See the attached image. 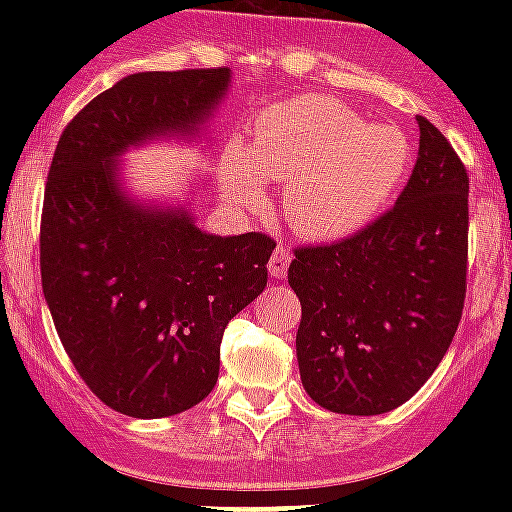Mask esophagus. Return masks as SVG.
<instances>
[{"label":"esophagus","mask_w":512,"mask_h":512,"mask_svg":"<svg viewBox=\"0 0 512 512\" xmlns=\"http://www.w3.org/2000/svg\"><path fill=\"white\" fill-rule=\"evenodd\" d=\"M289 260H292V257H289L287 244H284V241H279V244H276V249H273L271 260H268V273H271L273 279H284V276H287Z\"/></svg>","instance_id":"1"}]
</instances>
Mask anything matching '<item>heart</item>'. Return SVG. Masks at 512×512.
Segmentation results:
<instances>
[{
	"instance_id": "obj_1",
	"label": "heart",
	"mask_w": 512,
	"mask_h": 512,
	"mask_svg": "<svg viewBox=\"0 0 512 512\" xmlns=\"http://www.w3.org/2000/svg\"><path fill=\"white\" fill-rule=\"evenodd\" d=\"M409 164L393 127L366 124L340 100L303 95L265 108L223 164L225 193L241 207L284 185V215L300 236L337 241L380 212Z\"/></svg>"
}]
</instances>
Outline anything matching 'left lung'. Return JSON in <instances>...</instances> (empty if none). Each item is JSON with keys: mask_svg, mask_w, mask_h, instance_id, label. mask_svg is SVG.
I'll return each mask as SVG.
<instances>
[{"mask_svg": "<svg viewBox=\"0 0 512 512\" xmlns=\"http://www.w3.org/2000/svg\"><path fill=\"white\" fill-rule=\"evenodd\" d=\"M420 124V151L396 207L327 247L295 249L305 393L337 414H385L417 393L452 345L468 273V172Z\"/></svg>", "mask_w": 512, "mask_h": 512, "instance_id": "8db88e82", "label": "left lung"}]
</instances>
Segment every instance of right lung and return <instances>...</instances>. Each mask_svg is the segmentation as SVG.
<instances>
[{
  "label": "right lung",
  "mask_w": 512,
  "mask_h": 512,
  "mask_svg": "<svg viewBox=\"0 0 512 512\" xmlns=\"http://www.w3.org/2000/svg\"><path fill=\"white\" fill-rule=\"evenodd\" d=\"M231 68L143 71L74 116L44 185L42 289L87 388L116 412L156 420L212 393L228 321L268 284L276 241L212 236L188 201L127 191L122 159L151 140H199Z\"/></svg>",
  "instance_id": "obj_1"
}]
</instances>
